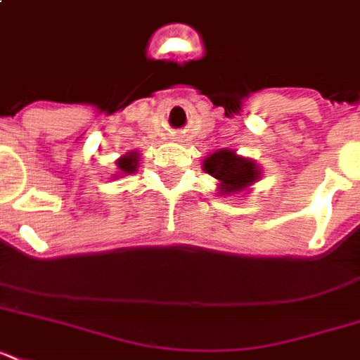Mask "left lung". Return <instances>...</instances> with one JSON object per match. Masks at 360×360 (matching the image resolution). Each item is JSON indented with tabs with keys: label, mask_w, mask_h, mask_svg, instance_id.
<instances>
[{
	"label": "left lung",
	"mask_w": 360,
	"mask_h": 360,
	"mask_svg": "<svg viewBox=\"0 0 360 360\" xmlns=\"http://www.w3.org/2000/svg\"><path fill=\"white\" fill-rule=\"evenodd\" d=\"M203 169L220 181V188L226 194L240 192L246 185L254 183L257 177V168L254 160L237 157L233 151L222 149L213 153L203 162Z\"/></svg>",
	"instance_id": "8db88e82"
}]
</instances>
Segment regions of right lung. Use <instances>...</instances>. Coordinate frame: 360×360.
I'll list each match as a JSON object with an SVG mask.
<instances>
[{
	"mask_svg": "<svg viewBox=\"0 0 360 360\" xmlns=\"http://www.w3.org/2000/svg\"><path fill=\"white\" fill-rule=\"evenodd\" d=\"M138 166V157H136V153H129V155H124L117 160V168L123 172V174H132Z\"/></svg>",
	"mask_w": 360,
	"mask_h": 360,
	"instance_id": "obj_1",
	"label": "right lung"
}]
</instances>
